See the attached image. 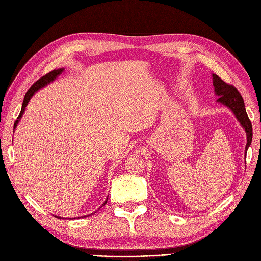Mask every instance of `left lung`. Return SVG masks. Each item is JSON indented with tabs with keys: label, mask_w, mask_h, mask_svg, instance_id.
Returning <instances> with one entry per match:
<instances>
[{
	"label": "left lung",
	"mask_w": 261,
	"mask_h": 261,
	"mask_svg": "<svg viewBox=\"0 0 261 261\" xmlns=\"http://www.w3.org/2000/svg\"><path fill=\"white\" fill-rule=\"evenodd\" d=\"M212 77H213V86H215V92L219 97L218 102L228 107L232 110L235 116L238 117L239 122L243 126V128L245 129V132H246V135H247L246 152H247V149L250 146L251 139H252V127H251V122L246 112V109H245L244 100L241 96V93L233 85L225 83L223 80H221L218 75L212 74Z\"/></svg>",
	"instance_id": "obj_1"
}]
</instances>
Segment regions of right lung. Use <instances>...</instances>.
<instances>
[{"instance_id":"add662e5","label":"right lung","mask_w":261,"mask_h":261,"mask_svg":"<svg viewBox=\"0 0 261 261\" xmlns=\"http://www.w3.org/2000/svg\"><path fill=\"white\" fill-rule=\"evenodd\" d=\"M62 72H63V68L53 69L52 72H50V73H48V74H45V75L42 76L41 78H39V80H38L33 86L30 87V88L28 89V91H27L26 94H25V98H23L21 111H20V113H19V115H18V117H17V120L15 121V123H14V129L16 128V126H17V124H18V122H19V120H20V117L22 116L23 111H25V108H26V106L28 105V102H29L30 98L34 96V93H35L36 91H38L40 88H42V87L45 86L46 84H49V83H51L52 81H54L55 78H57ZM107 201H108V198H107V200L105 201V203L102 204V206H105V204L107 203ZM93 213H94V212H93ZM85 217H88V216H85ZM85 217H84V218H85ZM57 218H60V217H57Z\"/></svg>"}]
</instances>
